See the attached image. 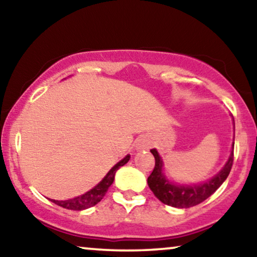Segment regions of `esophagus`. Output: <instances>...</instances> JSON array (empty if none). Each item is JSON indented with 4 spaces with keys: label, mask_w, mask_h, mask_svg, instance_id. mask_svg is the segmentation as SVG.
Listing matches in <instances>:
<instances>
[{
    "label": "esophagus",
    "mask_w": 257,
    "mask_h": 257,
    "mask_svg": "<svg viewBox=\"0 0 257 257\" xmlns=\"http://www.w3.org/2000/svg\"><path fill=\"white\" fill-rule=\"evenodd\" d=\"M150 139L146 137H140L136 143V150H147L150 147Z\"/></svg>",
    "instance_id": "esophagus-1"
}]
</instances>
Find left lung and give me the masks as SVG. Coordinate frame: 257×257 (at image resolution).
<instances>
[{
    "mask_svg": "<svg viewBox=\"0 0 257 257\" xmlns=\"http://www.w3.org/2000/svg\"><path fill=\"white\" fill-rule=\"evenodd\" d=\"M151 153L153 154L154 159H156L154 170L147 178V184H149L151 191L165 205L175 207V208H189V207L199 205L206 199H208L229 175L234 160V143L230 151L229 159L222 167V170L214 175L212 179L202 182V184L180 185L170 181L164 174V161L158 151L152 149Z\"/></svg>",
    "mask_w": 257,
    "mask_h": 257,
    "instance_id": "left-lung-1",
    "label": "left lung"
}]
</instances>
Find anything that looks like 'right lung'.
<instances>
[{"mask_svg":"<svg viewBox=\"0 0 257 257\" xmlns=\"http://www.w3.org/2000/svg\"><path fill=\"white\" fill-rule=\"evenodd\" d=\"M128 160H130V154H127V156H126L124 159L119 161V163L115 164L114 166L107 172V174L103 178V180H101L98 185L94 186L92 189H90L89 192H86L85 194L76 196V198L73 199L64 200V201H58V200H52V199L51 201L56 203V205L63 207V208L71 209V210H83L97 205V203L104 198L108 187H110L112 182H113L115 172H117L121 166H124Z\"/></svg>","mask_w":257,"mask_h":257,"instance_id":"add662e5","label":"right lung"}]
</instances>
